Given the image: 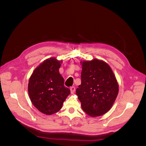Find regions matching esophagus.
Masks as SVG:
<instances>
[{
    "instance_id": "1",
    "label": "esophagus",
    "mask_w": 146,
    "mask_h": 146,
    "mask_svg": "<svg viewBox=\"0 0 146 146\" xmlns=\"http://www.w3.org/2000/svg\"><path fill=\"white\" fill-rule=\"evenodd\" d=\"M70 92H71V94H74L75 90H76V88L75 86H71L70 88Z\"/></svg>"
}]
</instances>
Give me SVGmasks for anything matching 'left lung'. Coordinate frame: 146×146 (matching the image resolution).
<instances>
[{
  "label": "left lung",
  "mask_w": 146,
  "mask_h": 146,
  "mask_svg": "<svg viewBox=\"0 0 146 146\" xmlns=\"http://www.w3.org/2000/svg\"><path fill=\"white\" fill-rule=\"evenodd\" d=\"M118 92V83L107 63L97 59L83 61L81 85L76 94L87 114L96 117L108 111Z\"/></svg>",
  "instance_id": "8db88e82"
}]
</instances>
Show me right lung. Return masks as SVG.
<instances>
[{"label": "right lung", "instance_id": "obj_1", "mask_svg": "<svg viewBox=\"0 0 146 146\" xmlns=\"http://www.w3.org/2000/svg\"><path fill=\"white\" fill-rule=\"evenodd\" d=\"M60 66L56 58L47 59L35 69L29 79L31 101L39 111L47 115L58 112L70 93L59 72Z\"/></svg>", "mask_w": 146, "mask_h": 146}]
</instances>
